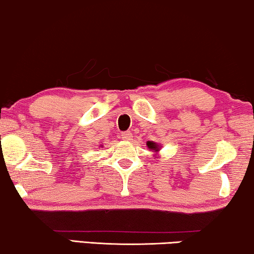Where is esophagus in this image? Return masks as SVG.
Segmentation results:
<instances>
[{"mask_svg":"<svg viewBox=\"0 0 254 254\" xmlns=\"http://www.w3.org/2000/svg\"><path fill=\"white\" fill-rule=\"evenodd\" d=\"M122 138H123V140H127V141H130V140L132 139V133H131L130 131L123 132V133H122Z\"/></svg>","mask_w":254,"mask_h":254,"instance_id":"esophagus-1","label":"esophagus"}]
</instances>
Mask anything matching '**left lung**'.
I'll return each instance as SVG.
<instances>
[{
    "mask_svg": "<svg viewBox=\"0 0 254 254\" xmlns=\"http://www.w3.org/2000/svg\"><path fill=\"white\" fill-rule=\"evenodd\" d=\"M147 146H148V148H150V149H155V150H158V148H157V143H156V142H153V141H148V142H147Z\"/></svg>",
    "mask_w": 254,
    "mask_h": 254,
    "instance_id": "left-lung-1",
    "label": "left lung"
}]
</instances>
